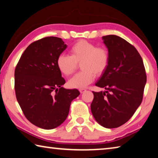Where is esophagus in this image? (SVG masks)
<instances>
[{
    "label": "esophagus",
    "mask_w": 158,
    "mask_h": 158,
    "mask_svg": "<svg viewBox=\"0 0 158 158\" xmlns=\"http://www.w3.org/2000/svg\"><path fill=\"white\" fill-rule=\"evenodd\" d=\"M79 91H80V93H84V92L86 91V90L84 89H79Z\"/></svg>",
    "instance_id": "1"
}]
</instances>
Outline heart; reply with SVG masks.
Here are the masks:
<instances>
[{
  "label": "heart",
  "mask_w": 158,
  "mask_h": 158,
  "mask_svg": "<svg viewBox=\"0 0 158 158\" xmlns=\"http://www.w3.org/2000/svg\"><path fill=\"white\" fill-rule=\"evenodd\" d=\"M70 56L60 54L56 59V65L61 73L69 76L75 72L78 64L83 71L74 75L68 81L72 89H84L95 79L105 73L109 64V53L105 47H98L92 42L80 40L69 49Z\"/></svg>",
  "instance_id": "heart-1"
}]
</instances>
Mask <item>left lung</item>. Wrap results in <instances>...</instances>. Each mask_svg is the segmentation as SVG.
<instances>
[{"label":"left lung","mask_w":158,"mask_h":158,"mask_svg":"<svg viewBox=\"0 0 158 158\" xmlns=\"http://www.w3.org/2000/svg\"><path fill=\"white\" fill-rule=\"evenodd\" d=\"M109 53L108 68L95 85L90 109L95 121L106 128H116L129 121L142 102L146 74L136 48L114 35L102 37Z\"/></svg>","instance_id":"1"}]
</instances>
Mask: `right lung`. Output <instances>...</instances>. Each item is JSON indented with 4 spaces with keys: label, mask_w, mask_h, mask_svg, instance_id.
<instances>
[{
    "label": "right lung",
    "mask_w": 158,
    "mask_h": 158,
    "mask_svg": "<svg viewBox=\"0 0 158 158\" xmlns=\"http://www.w3.org/2000/svg\"><path fill=\"white\" fill-rule=\"evenodd\" d=\"M67 48L62 39L46 37L33 42L22 53L15 71L16 98L31 123L45 130L65 121L69 106L80 93L62 87L65 81L56 59Z\"/></svg>",
    "instance_id": "obj_1"
}]
</instances>
